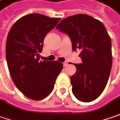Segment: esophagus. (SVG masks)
Segmentation results:
<instances>
[{
	"label": "esophagus",
	"mask_w": 120,
	"mask_h": 120,
	"mask_svg": "<svg viewBox=\"0 0 120 120\" xmlns=\"http://www.w3.org/2000/svg\"><path fill=\"white\" fill-rule=\"evenodd\" d=\"M63 67H66V66L68 65V63H67V62H64V63H63Z\"/></svg>",
	"instance_id": "obj_1"
}]
</instances>
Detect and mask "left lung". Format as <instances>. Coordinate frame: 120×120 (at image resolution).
<instances>
[{
  "label": "left lung",
  "mask_w": 120,
  "mask_h": 120,
  "mask_svg": "<svg viewBox=\"0 0 120 120\" xmlns=\"http://www.w3.org/2000/svg\"><path fill=\"white\" fill-rule=\"evenodd\" d=\"M57 29L69 36L73 51L81 50L82 63H74L76 72L70 78L72 93L82 102H91L103 93L110 75V36L101 21L86 14L63 19Z\"/></svg>",
  "instance_id": "left-lung-1"
}]
</instances>
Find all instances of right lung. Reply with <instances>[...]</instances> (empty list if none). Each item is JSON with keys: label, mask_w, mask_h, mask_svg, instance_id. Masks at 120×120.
Segmentation results:
<instances>
[{"label": "right lung", "mask_w": 120, "mask_h": 120, "mask_svg": "<svg viewBox=\"0 0 120 120\" xmlns=\"http://www.w3.org/2000/svg\"><path fill=\"white\" fill-rule=\"evenodd\" d=\"M60 19L29 14L16 21L8 34L6 58L9 72L15 86L29 99L38 101L47 97L63 69L57 61H40L45 36Z\"/></svg>", "instance_id": "1"}]
</instances>
